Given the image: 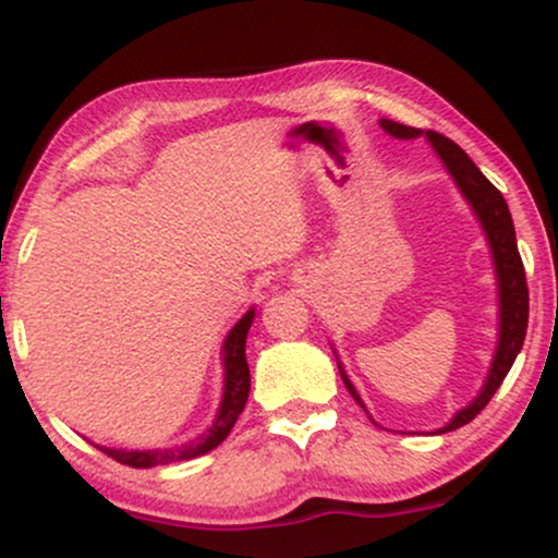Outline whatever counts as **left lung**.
<instances>
[{
    "label": "left lung",
    "mask_w": 558,
    "mask_h": 558,
    "mask_svg": "<svg viewBox=\"0 0 558 558\" xmlns=\"http://www.w3.org/2000/svg\"><path fill=\"white\" fill-rule=\"evenodd\" d=\"M380 128L393 138H403V141L420 138V136L427 138V144H430L435 155L440 157V162H444L448 175L453 178L457 189L462 191L466 204H470L472 213H475V217L480 220V226H483V233L485 239H488V246L493 254V267H496V283H498L496 354H493L488 377H485L480 393L466 403L464 409H459V412L451 417V422H446L440 430H435V433H448L466 425V422H472L485 407H488L493 393H496L498 386H501L504 377L509 375L511 364H514L517 354H520L524 343V332H527V312H530L527 280H524L522 257H520V248H517L514 222H511L506 198L501 196V191H498L496 185H493L488 178L477 170V165L466 157L462 146H457L451 138L440 136V133L435 131H420V128L393 123V120H386V118L380 120ZM332 354H336V351H332ZM338 373H341L343 386L349 388L351 399L367 412L362 396L356 393L354 383L349 380V375H345L341 362H338Z\"/></svg>",
    "instance_id": "obj_1"
}]
</instances>
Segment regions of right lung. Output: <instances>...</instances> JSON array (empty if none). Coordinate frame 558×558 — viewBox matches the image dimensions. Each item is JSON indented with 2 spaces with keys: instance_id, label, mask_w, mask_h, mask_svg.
<instances>
[{
  "instance_id": "add662e5",
  "label": "right lung",
  "mask_w": 558,
  "mask_h": 558,
  "mask_svg": "<svg viewBox=\"0 0 558 558\" xmlns=\"http://www.w3.org/2000/svg\"><path fill=\"white\" fill-rule=\"evenodd\" d=\"M254 315L257 310H248L239 323L230 328L222 343V369H226V383H222V401L217 409L213 425L207 433H202L198 438L189 440V444L170 446V448H110V446H96L99 451H105L107 457H112L114 462L136 466V470H146V466H159V464H172V462H189V459L204 457L213 448H217L222 440L228 438V433L233 430L235 420L243 412L248 399V388H252V375H248V362H246V336L252 328Z\"/></svg>"
}]
</instances>
